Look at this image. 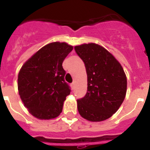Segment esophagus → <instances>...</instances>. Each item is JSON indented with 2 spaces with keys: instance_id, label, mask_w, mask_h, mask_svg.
<instances>
[{
  "instance_id": "esophagus-1",
  "label": "esophagus",
  "mask_w": 150,
  "mask_h": 150,
  "mask_svg": "<svg viewBox=\"0 0 150 150\" xmlns=\"http://www.w3.org/2000/svg\"><path fill=\"white\" fill-rule=\"evenodd\" d=\"M71 87H72L73 89H74V88H75V83H74V82L71 83Z\"/></svg>"
}]
</instances>
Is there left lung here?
Masks as SVG:
<instances>
[{
  "label": "left lung",
  "mask_w": 150,
  "mask_h": 150,
  "mask_svg": "<svg viewBox=\"0 0 150 150\" xmlns=\"http://www.w3.org/2000/svg\"><path fill=\"white\" fill-rule=\"evenodd\" d=\"M87 74V92L77 100L83 118L91 122L109 119L125 98L127 78L120 63L101 46L88 43L74 47Z\"/></svg>",
  "instance_id": "8db88e82"
}]
</instances>
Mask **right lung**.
I'll return each mask as SVG.
<instances>
[{
    "instance_id": "add662e5",
    "label": "right lung",
    "mask_w": 150,
    "mask_h": 150,
    "mask_svg": "<svg viewBox=\"0 0 150 150\" xmlns=\"http://www.w3.org/2000/svg\"><path fill=\"white\" fill-rule=\"evenodd\" d=\"M73 50L66 43H49L24 64L18 73V89L29 112L40 120L59 116L71 88L64 81L62 63Z\"/></svg>"
}]
</instances>
